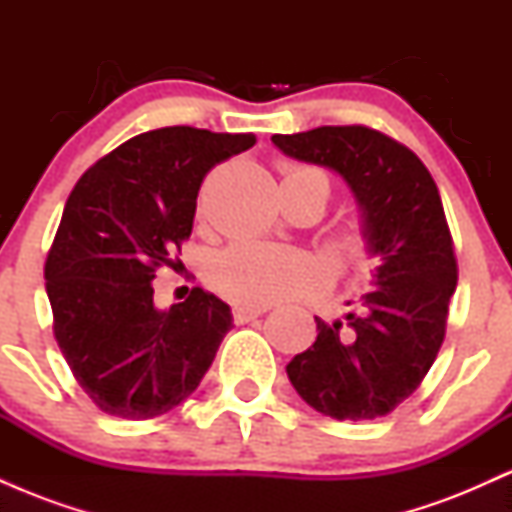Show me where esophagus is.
<instances>
[{"label":"esophagus","instance_id":"1","mask_svg":"<svg viewBox=\"0 0 512 512\" xmlns=\"http://www.w3.org/2000/svg\"><path fill=\"white\" fill-rule=\"evenodd\" d=\"M264 313H267L264 305H236V308H233V320H236L238 325H245V322L255 320V317H260Z\"/></svg>","mask_w":512,"mask_h":512}]
</instances>
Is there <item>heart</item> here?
Instances as JSON below:
<instances>
[{"label":"heart","instance_id":"b5f03b06","mask_svg":"<svg viewBox=\"0 0 512 512\" xmlns=\"http://www.w3.org/2000/svg\"><path fill=\"white\" fill-rule=\"evenodd\" d=\"M317 173L315 168L284 166V180ZM349 252L356 260L368 255L363 233L349 236ZM209 281L221 296L238 305H272L286 298L320 289L325 267L308 252L276 243H236L221 250L209 264Z\"/></svg>","mask_w":512,"mask_h":512}]
</instances>
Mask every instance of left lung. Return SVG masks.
Segmentation results:
<instances>
[{
  "mask_svg": "<svg viewBox=\"0 0 512 512\" xmlns=\"http://www.w3.org/2000/svg\"><path fill=\"white\" fill-rule=\"evenodd\" d=\"M286 156L332 168L363 211L375 291L346 322L315 317L317 339L286 366L320 414L363 421L390 414L436 361L457 286V260L436 180L414 151L366 125L274 134Z\"/></svg>",
  "mask_w": 512,
  "mask_h": 512,
  "instance_id": "obj_1",
  "label": "left lung"
}]
</instances>
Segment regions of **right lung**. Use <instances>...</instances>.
Here are the masks:
<instances>
[{"label":"right lung","mask_w":512,"mask_h":512,"mask_svg":"<svg viewBox=\"0 0 512 512\" xmlns=\"http://www.w3.org/2000/svg\"><path fill=\"white\" fill-rule=\"evenodd\" d=\"M255 134L161 127L127 139L81 175L45 260L52 332L76 383L105 414L154 419L202 383L233 327L204 289L158 310L156 272L178 267L197 192Z\"/></svg>","instance_id":"add662e5"}]
</instances>
